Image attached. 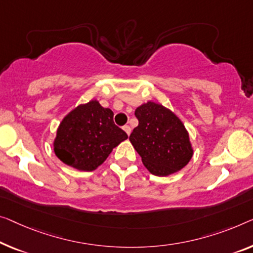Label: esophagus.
<instances>
[{
  "mask_svg": "<svg viewBox=\"0 0 253 253\" xmlns=\"http://www.w3.org/2000/svg\"><path fill=\"white\" fill-rule=\"evenodd\" d=\"M123 129L126 131V134H127V135H129V134L131 133V128H130L129 126H128V125H125V126H124V127H123Z\"/></svg>",
  "mask_w": 253,
  "mask_h": 253,
  "instance_id": "obj_1",
  "label": "esophagus"
}]
</instances>
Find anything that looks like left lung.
<instances>
[{
    "label": "left lung",
    "mask_w": 253,
    "mask_h": 253,
    "mask_svg": "<svg viewBox=\"0 0 253 253\" xmlns=\"http://www.w3.org/2000/svg\"><path fill=\"white\" fill-rule=\"evenodd\" d=\"M138 126L129 141L151 174L167 176L178 171L193 156L183 123L161 104L148 102L135 110Z\"/></svg>",
    "instance_id": "left-lung-1"
}]
</instances>
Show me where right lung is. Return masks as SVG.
<instances>
[{"label":"right lung","instance_id":"obj_1","mask_svg":"<svg viewBox=\"0 0 253 253\" xmlns=\"http://www.w3.org/2000/svg\"><path fill=\"white\" fill-rule=\"evenodd\" d=\"M127 134L115 125L114 112L97 101L78 105L60 124L54 139V152L62 163L90 171L107 159Z\"/></svg>","mask_w":253,"mask_h":253}]
</instances>
